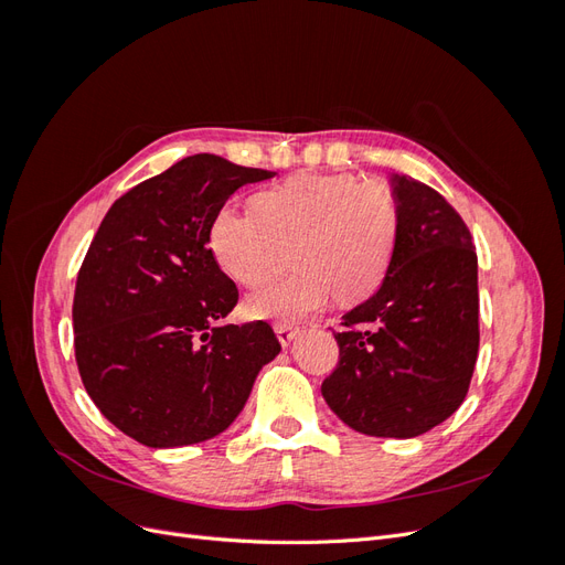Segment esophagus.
<instances>
[{"mask_svg":"<svg viewBox=\"0 0 565 565\" xmlns=\"http://www.w3.org/2000/svg\"><path fill=\"white\" fill-rule=\"evenodd\" d=\"M276 334H278V341L282 347H287L289 341H292L297 337V328L295 324H287V322H278L276 324Z\"/></svg>","mask_w":565,"mask_h":565,"instance_id":"34e87169","label":"esophagus"}]
</instances>
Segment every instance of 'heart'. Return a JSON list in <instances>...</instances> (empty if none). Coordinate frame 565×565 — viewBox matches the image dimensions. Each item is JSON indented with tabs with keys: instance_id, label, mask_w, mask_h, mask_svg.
Wrapping results in <instances>:
<instances>
[{
	"instance_id": "b5f03b06",
	"label": "heart",
	"mask_w": 565,
	"mask_h": 565,
	"mask_svg": "<svg viewBox=\"0 0 565 565\" xmlns=\"http://www.w3.org/2000/svg\"><path fill=\"white\" fill-rule=\"evenodd\" d=\"M401 235V200L384 181L355 174H299L256 198V210L224 204L210 226L216 264L245 287L254 318L299 320L332 297L353 303L382 285Z\"/></svg>"
}]
</instances>
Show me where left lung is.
<instances>
[{"instance_id":"obj_1","label":"left lung","mask_w":565,"mask_h":565,"mask_svg":"<svg viewBox=\"0 0 565 565\" xmlns=\"http://www.w3.org/2000/svg\"><path fill=\"white\" fill-rule=\"evenodd\" d=\"M401 235L382 287L334 332L339 363L322 398L351 429L415 438L467 398L478 358V259L452 204L426 183L391 177Z\"/></svg>"}]
</instances>
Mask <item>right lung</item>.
<instances>
[{"mask_svg": "<svg viewBox=\"0 0 565 565\" xmlns=\"http://www.w3.org/2000/svg\"><path fill=\"white\" fill-rule=\"evenodd\" d=\"M276 172L210 152L115 200L77 273L75 361L89 398L129 438L179 448L226 431L280 353L270 324H221L237 287L210 243L214 214Z\"/></svg>", "mask_w": 565, "mask_h": 565, "instance_id": "right-lung-1", "label": "right lung"}]
</instances>
